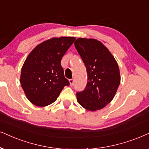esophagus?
<instances>
[{"instance_id":"34e87169","label":"esophagus","mask_w":149,"mask_h":149,"mask_svg":"<svg viewBox=\"0 0 149 149\" xmlns=\"http://www.w3.org/2000/svg\"><path fill=\"white\" fill-rule=\"evenodd\" d=\"M69 83H70V85H71V86H73V82H74V80H73V79H70V80H69Z\"/></svg>"}]
</instances>
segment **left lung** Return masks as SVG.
I'll return each mask as SVG.
<instances>
[{"label": "left lung", "instance_id": "8db88e82", "mask_svg": "<svg viewBox=\"0 0 149 149\" xmlns=\"http://www.w3.org/2000/svg\"><path fill=\"white\" fill-rule=\"evenodd\" d=\"M74 45L85 65L88 76L77 101L86 110H100L111 102L120 83V69L111 53L100 41L79 38Z\"/></svg>", "mask_w": 149, "mask_h": 149}]
</instances>
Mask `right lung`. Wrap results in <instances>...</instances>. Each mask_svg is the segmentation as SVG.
<instances>
[{
	"label": "right lung",
	"instance_id": "obj_1",
	"mask_svg": "<svg viewBox=\"0 0 149 149\" xmlns=\"http://www.w3.org/2000/svg\"><path fill=\"white\" fill-rule=\"evenodd\" d=\"M76 38H52L37 45L26 58L20 84L27 98L37 107L54 102L69 82L61 66L63 56Z\"/></svg>",
	"mask_w": 149,
	"mask_h": 149
}]
</instances>
